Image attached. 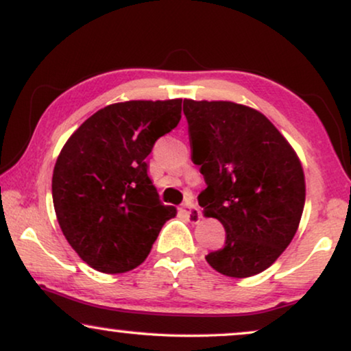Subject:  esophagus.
Wrapping results in <instances>:
<instances>
[{"label": "esophagus", "mask_w": 351, "mask_h": 351, "mask_svg": "<svg viewBox=\"0 0 351 351\" xmlns=\"http://www.w3.org/2000/svg\"><path fill=\"white\" fill-rule=\"evenodd\" d=\"M182 213L186 219H189V222L191 223H198L199 219H201V213L198 208H195V206L191 204H184V208H182Z\"/></svg>", "instance_id": "esophagus-1"}]
</instances>
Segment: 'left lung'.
Instances as JSON below:
<instances>
[{
  "label": "left lung",
  "instance_id": "left-lung-1",
  "mask_svg": "<svg viewBox=\"0 0 351 351\" xmlns=\"http://www.w3.org/2000/svg\"><path fill=\"white\" fill-rule=\"evenodd\" d=\"M193 162L206 190L204 215L220 220L223 247L214 270L247 278L267 270L289 246L305 204L304 169L281 132L257 110L223 100H184Z\"/></svg>",
  "mask_w": 351,
  "mask_h": 351
}]
</instances>
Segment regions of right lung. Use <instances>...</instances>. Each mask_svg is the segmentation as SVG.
Listing matches in <instances>:
<instances>
[{
    "label": "right lung",
    "mask_w": 351,
    "mask_h": 351,
    "mask_svg": "<svg viewBox=\"0 0 351 351\" xmlns=\"http://www.w3.org/2000/svg\"><path fill=\"white\" fill-rule=\"evenodd\" d=\"M180 113V99L108 105L62 148L52 174L56 215L66 241L94 270L113 275L141 265L177 214L161 203L145 158Z\"/></svg>",
    "instance_id": "1"
}]
</instances>
